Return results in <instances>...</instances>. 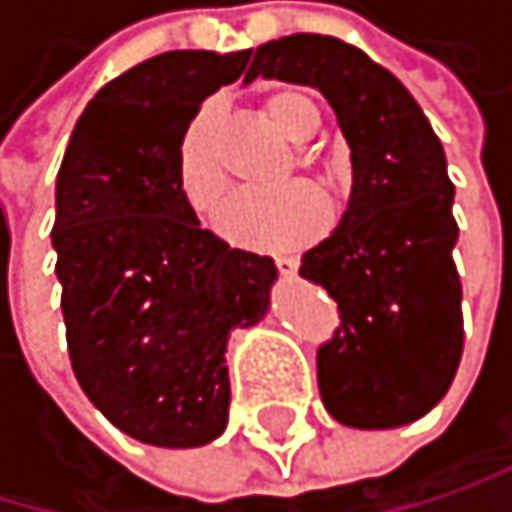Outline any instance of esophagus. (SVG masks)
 Instances as JSON below:
<instances>
[{"mask_svg":"<svg viewBox=\"0 0 512 512\" xmlns=\"http://www.w3.org/2000/svg\"><path fill=\"white\" fill-rule=\"evenodd\" d=\"M276 267H279L282 276H294V273H298V258H291V254H279Z\"/></svg>","mask_w":512,"mask_h":512,"instance_id":"34e87169","label":"esophagus"}]
</instances>
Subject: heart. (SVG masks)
I'll use <instances>...</instances> for the list:
<instances>
[{
    "label": "heart",
    "instance_id": "heart-1",
    "mask_svg": "<svg viewBox=\"0 0 512 512\" xmlns=\"http://www.w3.org/2000/svg\"><path fill=\"white\" fill-rule=\"evenodd\" d=\"M264 116L291 144H310L322 128V113L304 88H279L267 94ZM310 150L298 153V165L310 168ZM174 178L184 202L211 214L227 193V171L218 150V107L202 104L184 125L174 150ZM331 221L325 196L310 184H288L276 193H242L227 202L218 218L224 239L242 248H294L313 242Z\"/></svg>",
    "mask_w": 512,
    "mask_h": 512
}]
</instances>
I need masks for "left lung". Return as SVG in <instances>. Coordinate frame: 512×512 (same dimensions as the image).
<instances>
[{
    "instance_id": "left-lung-1",
    "label": "left lung",
    "mask_w": 512,
    "mask_h": 512,
    "mask_svg": "<svg viewBox=\"0 0 512 512\" xmlns=\"http://www.w3.org/2000/svg\"><path fill=\"white\" fill-rule=\"evenodd\" d=\"M322 91L350 147L347 211L304 251L341 328L319 347L328 415L356 430L424 418L448 393L464 350L455 184L445 150L411 91L365 51L316 33L264 42L245 73Z\"/></svg>"
}]
</instances>
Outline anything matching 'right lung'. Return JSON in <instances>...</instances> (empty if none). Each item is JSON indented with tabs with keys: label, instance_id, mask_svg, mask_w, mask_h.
<instances>
[{
	"label": "right lung",
	"instance_id": "right-lung-1",
	"mask_svg": "<svg viewBox=\"0 0 512 512\" xmlns=\"http://www.w3.org/2000/svg\"><path fill=\"white\" fill-rule=\"evenodd\" d=\"M245 51H165L107 82L76 119L54 184L57 282L76 381L137 442L199 448L227 430V344L258 325L273 258L199 227L174 150Z\"/></svg>",
	"mask_w": 512,
	"mask_h": 512
}]
</instances>
